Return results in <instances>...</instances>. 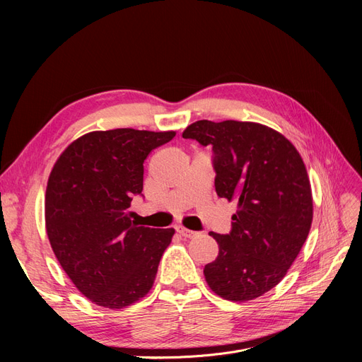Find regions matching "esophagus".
<instances>
[{"instance_id":"obj_1","label":"esophagus","mask_w":362,"mask_h":362,"mask_svg":"<svg viewBox=\"0 0 362 362\" xmlns=\"http://www.w3.org/2000/svg\"><path fill=\"white\" fill-rule=\"evenodd\" d=\"M176 230H177V233L180 235V236H183V238H195L198 233L197 232H194V230H189V229H185V227H182V226H179V227H176Z\"/></svg>"}]
</instances>
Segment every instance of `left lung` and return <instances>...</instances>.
<instances>
[{
  "label": "left lung",
  "instance_id": "8db88e82",
  "mask_svg": "<svg viewBox=\"0 0 362 362\" xmlns=\"http://www.w3.org/2000/svg\"><path fill=\"white\" fill-rule=\"evenodd\" d=\"M182 136L213 146L216 192L238 202L230 233L210 232L218 255L204 269L208 286L227 300L255 299L286 276L310 233L305 164L281 133L259 123L199 120Z\"/></svg>",
  "mask_w": 362,
  "mask_h": 362
}]
</instances>
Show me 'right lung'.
<instances>
[{
	"label": "right lung",
	"mask_w": 362,
	"mask_h": 362,
	"mask_svg": "<svg viewBox=\"0 0 362 362\" xmlns=\"http://www.w3.org/2000/svg\"><path fill=\"white\" fill-rule=\"evenodd\" d=\"M176 132L97 130L55 161L45 194L51 248L89 300L122 310L152 288L175 229L139 226L127 211L142 195L144 161Z\"/></svg>",
	"instance_id": "right-lung-1"
}]
</instances>
